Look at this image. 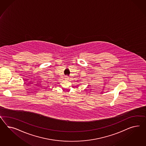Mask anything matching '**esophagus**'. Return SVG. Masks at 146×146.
Returning a JSON list of instances; mask_svg holds the SVG:
<instances>
[{"label":"esophagus","mask_w":146,"mask_h":146,"mask_svg":"<svg viewBox=\"0 0 146 146\" xmlns=\"http://www.w3.org/2000/svg\"><path fill=\"white\" fill-rule=\"evenodd\" d=\"M69 79V77L68 76H65V80H68Z\"/></svg>","instance_id":"esophagus-1"}]
</instances>
